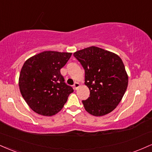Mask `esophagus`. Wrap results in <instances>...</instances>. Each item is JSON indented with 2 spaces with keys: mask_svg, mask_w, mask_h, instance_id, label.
Returning a JSON list of instances; mask_svg holds the SVG:
<instances>
[{
  "mask_svg": "<svg viewBox=\"0 0 152 152\" xmlns=\"http://www.w3.org/2000/svg\"><path fill=\"white\" fill-rule=\"evenodd\" d=\"M78 87H79V83H77V82H75L74 84V88L75 89V90H77V88Z\"/></svg>",
  "mask_w": 152,
  "mask_h": 152,
  "instance_id": "esophagus-1",
  "label": "esophagus"
}]
</instances>
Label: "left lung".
I'll list each match as a JSON object with an SVG mask.
<instances>
[{
    "label": "left lung",
    "mask_w": 152,
    "mask_h": 152,
    "mask_svg": "<svg viewBox=\"0 0 152 152\" xmlns=\"http://www.w3.org/2000/svg\"><path fill=\"white\" fill-rule=\"evenodd\" d=\"M74 57L85 70V84L90 96L82 100L86 110L94 116L112 112L121 101L128 76L119 56L97 47L76 52Z\"/></svg>",
    "instance_id": "obj_1"
}]
</instances>
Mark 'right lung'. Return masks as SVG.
I'll use <instances>...</instances> for the list:
<instances>
[{"label":"right lung","mask_w":152,"mask_h":152,"mask_svg":"<svg viewBox=\"0 0 152 152\" xmlns=\"http://www.w3.org/2000/svg\"><path fill=\"white\" fill-rule=\"evenodd\" d=\"M71 54L46 51L24 63L20 74V90L27 105L35 113L54 115L61 110L69 94L74 92L60 73Z\"/></svg>","instance_id":"1"}]
</instances>
